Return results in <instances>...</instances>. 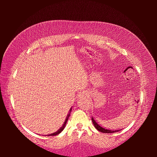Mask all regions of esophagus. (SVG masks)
I'll list each match as a JSON object with an SVG mask.
<instances>
[{"label":"esophagus","instance_id":"1","mask_svg":"<svg viewBox=\"0 0 157 157\" xmlns=\"http://www.w3.org/2000/svg\"><path fill=\"white\" fill-rule=\"evenodd\" d=\"M88 92H86V91H82V92L79 93L78 97H80V98L86 97V96H88Z\"/></svg>","mask_w":157,"mask_h":157}]
</instances>
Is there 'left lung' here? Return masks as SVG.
Listing matches in <instances>:
<instances>
[{
    "label": "left lung",
    "instance_id": "8db88e82",
    "mask_svg": "<svg viewBox=\"0 0 157 157\" xmlns=\"http://www.w3.org/2000/svg\"><path fill=\"white\" fill-rule=\"evenodd\" d=\"M138 102V101H137ZM92 121L93 122V124L94 126V127L96 128V129L99 131L100 132H102V133H114V132H119L121 130H107V129H105V128H104L103 127H101L100 125L98 124V123L96 122V121L94 120V118L92 117Z\"/></svg>",
    "mask_w": 157,
    "mask_h": 157
}]
</instances>
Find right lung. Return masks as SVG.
<instances>
[{"mask_svg": "<svg viewBox=\"0 0 157 157\" xmlns=\"http://www.w3.org/2000/svg\"><path fill=\"white\" fill-rule=\"evenodd\" d=\"M71 111H72V107H71V108L70 109V110H69V113L68 115H67V117H66L65 120V122H63V124L62 126H61V127L59 128V129L58 131H56V132L53 133V134H48V135H46V136H56V135H58L59 134H60V133H61V132H62V131L63 130V129H64L65 127V126H66V124H67V121H68V119H69V116H70V113H71Z\"/></svg>", "mask_w": 157, "mask_h": 157, "instance_id": "add662e5", "label": "right lung"}]
</instances>
